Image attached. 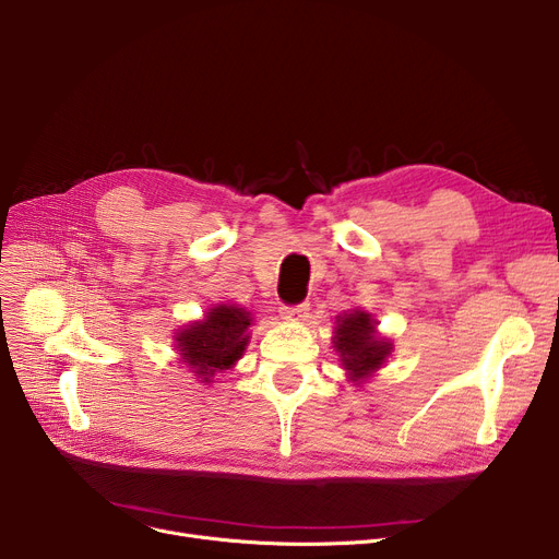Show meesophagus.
Listing matches in <instances>:
<instances>
[{"label": "esophagus", "instance_id": "esophagus-1", "mask_svg": "<svg viewBox=\"0 0 559 559\" xmlns=\"http://www.w3.org/2000/svg\"><path fill=\"white\" fill-rule=\"evenodd\" d=\"M308 304H299V306H292V308H283L281 310V317L285 321H295V324H301V321H306L308 317Z\"/></svg>", "mask_w": 559, "mask_h": 559}]
</instances>
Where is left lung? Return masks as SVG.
Wrapping results in <instances>:
<instances>
[{
	"mask_svg": "<svg viewBox=\"0 0 559 559\" xmlns=\"http://www.w3.org/2000/svg\"><path fill=\"white\" fill-rule=\"evenodd\" d=\"M333 346L354 383L380 369L392 350V342L373 340V319L365 310L344 312L337 317Z\"/></svg>",
	"mask_w": 559,
	"mask_h": 559,
	"instance_id": "8db88e82",
	"label": "left lung"
}]
</instances>
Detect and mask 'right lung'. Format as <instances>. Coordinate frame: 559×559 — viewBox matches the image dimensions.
<instances>
[{"instance_id":"right-lung-1","label":"right lung","mask_w":559,"mask_h":559,"mask_svg":"<svg viewBox=\"0 0 559 559\" xmlns=\"http://www.w3.org/2000/svg\"><path fill=\"white\" fill-rule=\"evenodd\" d=\"M251 312L240 306L219 304L205 312V319L176 333V348L183 362L194 369L201 383H213V376L230 369L238 362L249 344Z\"/></svg>"}]
</instances>
